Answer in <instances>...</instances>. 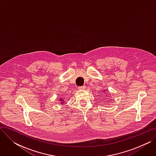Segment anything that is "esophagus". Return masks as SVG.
<instances>
[{
    "instance_id": "obj_1",
    "label": "esophagus",
    "mask_w": 156,
    "mask_h": 156,
    "mask_svg": "<svg viewBox=\"0 0 156 156\" xmlns=\"http://www.w3.org/2000/svg\"><path fill=\"white\" fill-rule=\"evenodd\" d=\"M85 88H86L85 86H81V87H78V89H79V90H83V89H85Z\"/></svg>"
}]
</instances>
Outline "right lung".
<instances>
[{"instance_id": "1", "label": "right lung", "mask_w": 156, "mask_h": 156, "mask_svg": "<svg viewBox=\"0 0 156 156\" xmlns=\"http://www.w3.org/2000/svg\"><path fill=\"white\" fill-rule=\"evenodd\" d=\"M60 101H62V100H61V99H60ZM62 102H63V101H62Z\"/></svg>"}]
</instances>
